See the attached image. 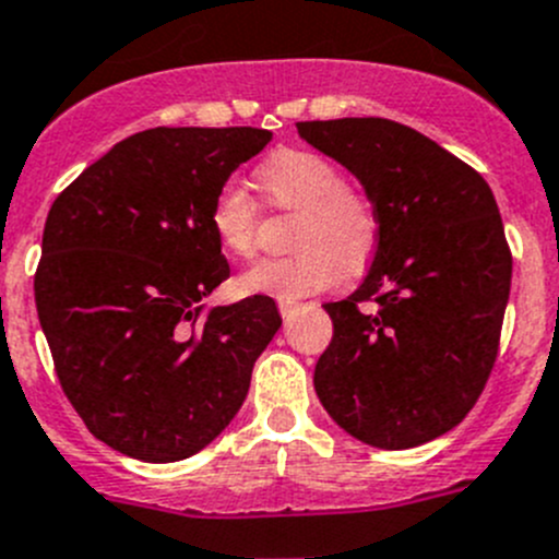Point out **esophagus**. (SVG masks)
Wrapping results in <instances>:
<instances>
[{"label":"esophagus","mask_w":559,"mask_h":559,"mask_svg":"<svg viewBox=\"0 0 559 559\" xmlns=\"http://www.w3.org/2000/svg\"><path fill=\"white\" fill-rule=\"evenodd\" d=\"M278 311H281V317L289 319L292 313L297 311V302L295 300H278Z\"/></svg>","instance_id":"obj_1"}]
</instances>
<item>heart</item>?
Returning a JSON list of instances; mask_svg holds the SVG:
<instances>
[{
	"label": "heart",
	"instance_id": "heart-1",
	"mask_svg": "<svg viewBox=\"0 0 559 559\" xmlns=\"http://www.w3.org/2000/svg\"><path fill=\"white\" fill-rule=\"evenodd\" d=\"M264 193L278 210L300 213L286 259H264L242 273L240 289L297 300L330 289L344 278V264L360 270L379 242V213L362 188L344 182V171L328 155L284 150L257 169ZM210 226L235 257L257 251L259 207L240 182H226L210 207Z\"/></svg>",
	"mask_w": 559,
	"mask_h": 559
}]
</instances>
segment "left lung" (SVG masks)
<instances>
[{
	"instance_id": "left-lung-1",
	"label": "left lung",
	"mask_w": 559,
	"mask_h": 559,
	"mask_svg": "<svg viewBox=\"0 0 559 559\" xmlns=\"http://www.w3.org/2000/svg\"><path fill=\"white\" fill-rule=\"evenodd\" d=\"M297 133L346 166L379 213L366 281L324 306L333 341L313 388L355 440L424 445L467 417L500 349L513 257L495 193L473 166L393 119H313Z\"/></svg>"
}]
</instances>
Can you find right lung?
<instances>
[{"instance_id":"right-lung-1","label":"right lung","mask_w":559,"mask_h":559,"mask_svg":"<svg viewBox=\"0 0 559 559\" xmlns=\"http://www.w3.org/2000/svg\"><path fill=\"white\" fill-rule=\"evenodd\" d=\"M262 128H150L86 166L48 210L35 273L40 328L86 429L139 462H180L229 426L275 300L204 308L229 262L210 207L267 147Z\"/></svg>"}]
</instances>
